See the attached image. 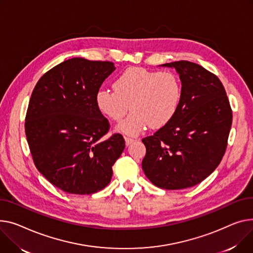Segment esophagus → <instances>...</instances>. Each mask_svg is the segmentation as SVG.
<instances>
[{
    "label": "esophagus",
    "mask_w": 253,
    "mask_h": 253,
    "mask_svg": "<svg viewBox=\"0 0 253 253\" xmlns=\"http://www.w3.org/2000/svg\"><path fill=\"white\" fill-rule=\"evenodd\" d=\"M124 138H125V143H126V145H127V146H128V145H130L132 142L135 141V139L130 138V137H124Z\"/></svg>",
    "instance_id": "1"
}]
</instances>
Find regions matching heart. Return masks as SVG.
<instances>
[{"mask_svg":"<svg viewBox=\"0 0 253 253\" xmlns=\"http://www.w3.org/2000/svg\"><path fill=\"white\" fill-rule=\"evenodd\" d=\"M114 90L99 89L95 94L98 111L113 121H120L130 109L127 119L116 130L135 136L148 125L158 129L176 115L182 96L179 78L170 71H150L131 67L114 81Z\"/></svg>","mask_w":253,"mask_h":253,"instance_id":"obj_1","label":"heart"}]
</instances>
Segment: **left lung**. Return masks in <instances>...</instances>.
Wrapping results in <instances>:
<instances>
[{"instance_id":"8db88e82","label":"left lung","mask_w":253,"mask_h":253,"mask_svg":"<svg viewBox=\"0 0 253 253\" xmlns=\"http://www.w3.org/2000/svg\"><path fill=\"white\" fill-rule=\"evenodd\" d=\"M162 66L178 72L181 102L169 123L142 139L146 148L142 170L157 187L184 189L204 181L221 163L232 110L222 82L204 67L189 61Z\"/></svg>"}]
</instances>
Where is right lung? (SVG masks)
<instances>
[{"instance_id":"add662e5","label":"right lung","mask_w":253,"mask_h":253,"mask_svg":"<svg viewBox=\"0 0 253 253\" xmlns=\"http://www.w3.org/2000/svg\"><path fill=\"white\" fill-rule=\"evenodd\" d=\"M115 69L112 62L72 58L43 74L31 93L25 134L33 162L67 193L104 189L125 148L119 133L102 139L110 124L95 105L96 92Z\"/></svg>"}]
</instances>
